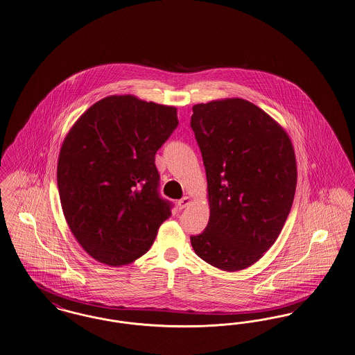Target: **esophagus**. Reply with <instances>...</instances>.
Returning a JSON list of instances; mask_svg holds the SVG:
<instances>
[{
    "instance_id": "obj_1",
    "label": "esophagus",
    "mask_w": 355,
    "mask_h": 355,
    "mask_svg": "<svg viewBox=\"0 0 355 355\" xmlns=\"http://www.w3.org/2000/svg\"><path fill=\"white\" fill-rule=\"evenodd\" d=\"M189 203H191V199L188 196H184L183 199H180L178 202V207H179V209H183V208H186L187 205H189Z\"/></svg>"
}]
</instances>
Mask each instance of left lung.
<instances>
[{
  "instance_id": "1",
  "label": "left lung",
  "mask_w": 355,
  "mask_h": 355,
  "mask_svg": "<svg viewBox=\"0 0 355 355\" xmlns=\"http://www.w3.org/2000/svg\"><path fill=\"white\" fill-rule=\"evenodd\" d=\"M192 112L209 220L191 244L208 264L239 271L261 259L286 223L298 176L294 147L287 132L247 100H214Z\"/></svg>"
}]
</instances>
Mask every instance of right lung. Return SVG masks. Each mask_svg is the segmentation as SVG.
Listing matches in <instances>:
<instances>
[{
  "label": "right lung",
  "mask_w": 355,
  "mask_h": 355,
  "mask_svg": "<svg viewBox=\"0 0 355 355\" xmlns=\"http://www.w3.org/2000/svg\"><path fill=\"white\" fill-rule=\"evenodd\" d=\"M175 107L108 96L80 116L61 146L57 186L76 241L119 267L143 257L171 216L155 155L178 127Z\"/></svg>",
  "instance_id": "1"
}]
</instances>
